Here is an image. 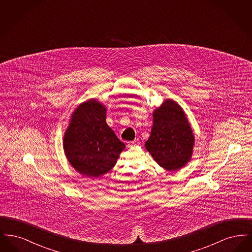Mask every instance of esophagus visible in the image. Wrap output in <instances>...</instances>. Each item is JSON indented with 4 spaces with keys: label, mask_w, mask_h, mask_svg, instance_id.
<instances>
[{
    "label": "esophagus",
    "mask_w": 252,
    "mask_h": 252,
    "mask_svg": "<svg viewBox=\"0 0 252 252\" xmlns=\"http://www.w3.org/2000/svg\"><path fill=\"white\" fill-rule=\"evenodd\" d=\"M139 144H140L139 139H135L134 141H131V142L128 143V146L132 147V146H137V145H139Z\"/></svg>",
    "instance_id": "34e87169"
}]
</instances>
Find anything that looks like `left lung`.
<instances>
[{
    "label": "left lung",
    "mask_w": 252,
    "mask_h": 252,
    "mask_svg": "<svg viewBox=\"0 0 252 252\" xmlns=\"http://www.w3.org/2000/svg\"><path fill=\"white\" fill-rule=\"evenodd\" d=\"M154 124L145 143L157 163L168 171H177L191 158L193 135L184 111L176 102L166 100L155 110Z\"/></svg>",
    "instance_id": "1"
}]
</instances>
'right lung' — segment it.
Returning a JSON list of instances; mask_svg holds the SVG:
<instances>
[{
    "mask_svg": "<svg viewBox=\"0 0 252 252\" xmlns=\"http://www.w3.org/2000/svg\"><path fill=\"white\" fill-rule=\"evenodd\" d=\"M106 108L94 99L81 104L64 136L69 162L88 178H98L115 165L126 145L106 123Z\"/></svg>",
    "mask_w": 252,
    "mask_h": 252,
    "instance_id": "add662e5",
    "label": "right lung"
}]
</instances>
